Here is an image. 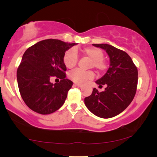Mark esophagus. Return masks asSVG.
Masks as SVG:
<instances>
[{"instance_id":"34e87169","label":"esophagus","mask_w":157,"mask_h":157,"mask_svg":"<svg viewBox=\"0 0 157 157\" xmlns=\"http://www.w3.org/2000/svg\"><path fill=\"white\" fill-rule=\"evenodd\" d=\"M75 86H78V87H82L83 85L80 84V83H74Z\"/></svg>"}]
</instances>
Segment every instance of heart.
<instances>
[{"mask_svg": "<svg viewBox=\"0 0 157 157\" xmlns=\"http://www.w3.org/2000/svg\"><path fill=\"white\" fill-rule=\"evenodd\" d=\"M86 56L91 59L90 68H95L98 71L104 72L107 68L106 62L104 59V53L101 49L95 47H86L81 50ZM78 61L77 53L74 49L71 48L66 51L63 56V63L68 68H73L76 66ZM95 76L93 71H83L81 69L73 70L68 74V78L77 83H83L91 80Z\"/></svg>", "mask_w": 157, "mask_h": 157, "instance_id": "obj_1", "label": "heart"}]
</instances>
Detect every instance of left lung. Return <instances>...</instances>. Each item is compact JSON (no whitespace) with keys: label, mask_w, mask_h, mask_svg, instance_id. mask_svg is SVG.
<instances>
[{"label":"left lung","mask_w":157,"mask_h":157,"mask_svg":"<svg viewBox=\"0 0 157 157\" xmlns=\"http://www.w3.org/2000/svg\"><path fill=\"white\" fill-rule=\"evenodd\" d=\"M104 49L110 59V67L96 83L105 85V91L94 89L84 98L88 109L103 119L115 117L127 108L134 99L138 83V70L125 51L109 44H93Z\"/></svg>","instance_id":"left-lung-1"}]
</instances>
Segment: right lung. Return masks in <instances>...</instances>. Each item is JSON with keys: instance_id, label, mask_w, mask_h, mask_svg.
<instances>
[{"instance_id": "obj_1", "label": "right lung", "mask_w": 157, "mask_h": 157, "mask_svg": "<svg viewBox=\"0 0 157 157\" xmlns=\"http://www.w3.org/2000/svg\"><path fill=\"white\" fill-rule=\"evenodd\" d=\"M75 44L46 39L25 51L17 70V81L21 97L31 110L50 114L63 106L73 86L72 81L66 78L63 56ZM52 76L61 79L60 82L51 84Z\"/></svg>"}]
</instances>
